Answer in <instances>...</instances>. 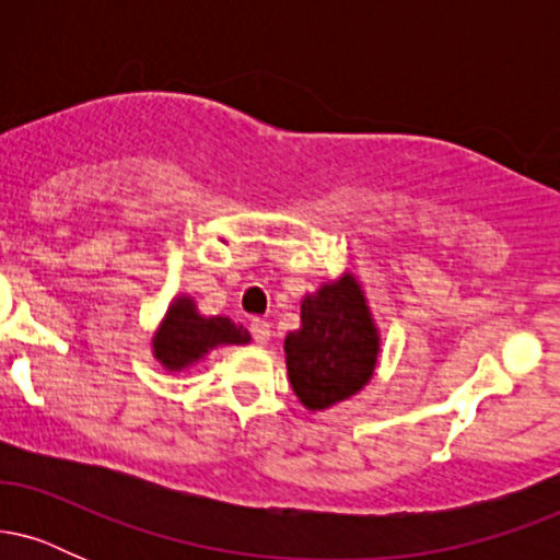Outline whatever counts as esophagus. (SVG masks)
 <instances>
[{"instance_id": "1", "label": "esophagus", "mask_w": 560, "mask_h": 560, "mask_svg": "<svg viewBox=\"0 0 560 560\" xmlns=\"http://www.w3.org/2000/svg\"><path fill=\"white\" fill-rule=\"evenodd\" d=\"M249 331H253V339L258 345L271 342V324H268V320L253 318V320H249Z\"/></svg>"}]
</instances>
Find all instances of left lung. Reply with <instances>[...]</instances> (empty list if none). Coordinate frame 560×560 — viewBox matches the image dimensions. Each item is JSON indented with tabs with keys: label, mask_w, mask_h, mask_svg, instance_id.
Instances as JSON below:
<instances>
[{
	"label": "left lung",
	"mask_w": 560,
	"mask_h": 560,
	"mask_svg": "<svg viewBox=\"0 0 560 560\" xmlns=\"http://www.w3.org/2000/svg\"><path fill=\"white\" fill-rule=\"evenodd\" d=\"M382 337L361 281H326L300 302V329L284 339L287 374L307 410L350 400L374 376Z\"/></svg>",
	"instance_id": "8db88e82"
}]
</instances>
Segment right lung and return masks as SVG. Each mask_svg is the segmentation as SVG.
Instances as JSON below:
<instances>
[{
  "mask_svg": "<svg viewBox=\"0 0 560 560\" xmlns=\"http://www.w3.org/2000/svg\"><path fill=\"white\" fill-rule=\"evenodd\" d=\"M249 331L229 316H202L189 294L171 300L152 337V355L165 371H186L223 345H247Z\"/></svg>",
  "mask_w": 560,
  "mask_h": 560,
  "instance_id": "right-lung-1",
  "label": "right lung"
}]
</instances>
